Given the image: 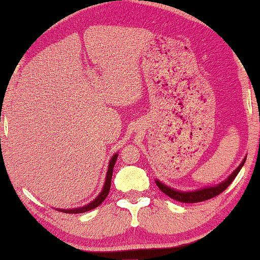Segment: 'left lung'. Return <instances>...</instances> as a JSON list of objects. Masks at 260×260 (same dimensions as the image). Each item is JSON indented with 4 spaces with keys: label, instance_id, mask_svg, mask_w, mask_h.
I'll return each instance as SVG.
<instances>
[{
    "label": "left lung",
    "instance_id": "1",
    "mask_svg": "<svg viewBox=\"0 0 260 260\" xmlns=\"http://www.w3.org/2000/svg\"><path fill=\"white\" fill-rule=\"evenodd\" d=\"M245 159L246 157H244V159L242 160L241 164L236 167V170L226 180H223L222 182L215 184V186H212V187H204L201 189H196V190L182 191V190H178V189H174L172 187H169L167 184L160 182L158 179L155 180V182L158 186V188H159L162 192L166 193L167 196H170L171 199H173L178 202H182V203H199V202L213 199V197H215L225 190V189L233 182V180L235 179L236 175L239 174L242 166L244 165Z\"/></svg>",
    "mask_w": 260,
    "mask_h": 260
}]
</instances>
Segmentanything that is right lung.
Returning a JSON list of instances; mask_svg holds the SVG:
<instances>
[{
  "label": "right lung",
  "instance_id": "obj_1",
  "mask_svg": "<svg viewBox=\"0 0 260 260\" xmlns=\"http://www.w3.org/2000/svg\"><path fill=\"white\" fill-rule=\"evenodd\" d=\"M118 158V152L114 153V155L111 157V159L109 161V166H108V172H107V177H105V182L104 186L102 188V191L99 193V196L96 197L95 200L90 202L89 204H87L85 206H79V208H73V209H56L57 211H60V212L64 213H83L87 212V211H90L102 203V202L107 199L110 187H111V179H112V173H113V167L114 164H116V160Z\"/></svg>",
  "mask_w": 260,
  "mask_h": 260
}]
</instances>
